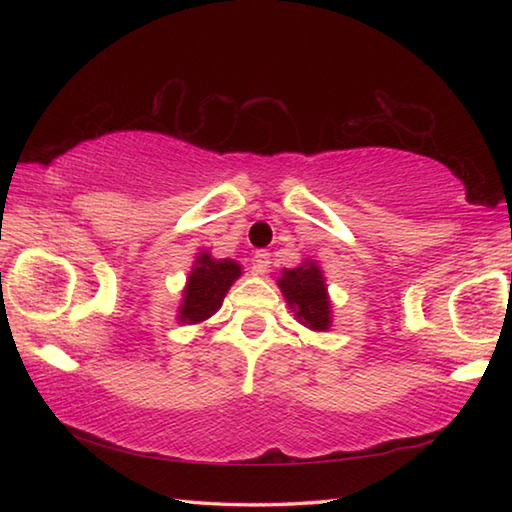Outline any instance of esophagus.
Segmentation results:
<instances>
[{
    "instance_id": "34e87169",
    "label": "esophagus",
    "mask_w": 512,
    "mask_h": 512,
    "mask_svg": "<svg viewBox=\"0 0 512 512\" xmlns=\"http://www.w3.org/2000/svg\"><path fill=\"white\" fill-rule=\"evenodd\" d=\"M268 264H270V253H266V250H255L253 255V270L257 275H264L268 270Z\"/></svg>"
}]
</instances>
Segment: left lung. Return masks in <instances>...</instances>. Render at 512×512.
Masks as SVG:
<instances>
[{
  "label": "left lung",
  "instance_id": "1",
  "mask_svg": "<svg viewBox=\"0 0 512 512\" xmlns=\"http://www.w3.org/2000/svg\"><path fill=\"white\" fill-rule=\"evenodd\" d=\"M277 286L284 295L295 319L312 332H328L332 328V301L328 295L321 266L306 259L297 268H284L277 277Z\"/></svg>",
  "mask_w": 512,
  "mask_h": 512
}]
</instances>
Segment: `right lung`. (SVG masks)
Instances as JSON below:
<instances>
[{"instance_id":"add662e5","label":"right lung","mask_w":512,"mask_h":512,"mask_svg":"<svg viewBox=\"0 0 512 512\" xmlns=\"http://www.w3.org/2000/svg\"><path fill=\"white\" fill-rule=\"evenodd\" d=\"M242 277V264L235 259H215L209 250H200L189 270L182 290L176 319L182 325H200L222 308L226 292Z\"/></svg>"}]
</instances>
